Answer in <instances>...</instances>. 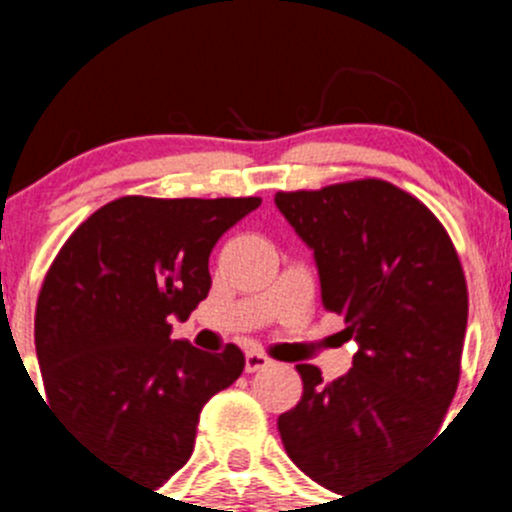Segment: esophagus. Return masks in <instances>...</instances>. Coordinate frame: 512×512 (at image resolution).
I'll return each instance as SVG.
<instances>
[{
  "instance_id": "34e87169",
  "label": "esophagus",
  "mask_w": 512,
  "mask_h": 512,
  "mask_svg": "<svg viewBox=\"0 0 512 512\" xmlns=\"http://www.w3.org/2000/svg\"><path fill=\"white\" fill-rule=\"evenodd\" d=\"M270 364H272L270 356H265L262 352H247L245 354V371H247V374H255V371L267 369Z\"/></svg>"
}]
</instances>
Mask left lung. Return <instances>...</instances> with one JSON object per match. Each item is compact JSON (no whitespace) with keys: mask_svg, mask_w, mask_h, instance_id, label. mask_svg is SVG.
Here are the masks:
<instances>
[{"mask_svg":"<svg viewBox=\"0 0 512 512\" xmlns=\"http://www.w3.org/2000/svg\"><path fill=\"white\" fill-rule=\"evenodd\" d=\"M275 205L314 252L324 309L359 347L329 384L297 364L302 399L277 428L299 471L347 495L441 428L461 376L466 277L436 215L386 180L277 193Z\"/></svg>","mask_w":512,"mask_h":512,"instance_id":"1","label":"left lung"}]
</instances>
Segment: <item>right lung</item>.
<instances>
[{
	"label": "right lung",
	"instance_id": "add662e5",
	"mask_svg": "<svg viewBox=\"0 0 512 512\" xmlns=\"http://www.w3.org/2000/svg\"><path fill=\"white\" fill-rule=\"evenodd\" d=\"M260 198H141L98 208L41 285L34 339L46 399L111 471L158 488L188 463L200 411L245 369L170 339L208 297L215 242Z\"/></svg>",
	"mask_w": 512,
	"mask_h": 512
}]
</instances>
